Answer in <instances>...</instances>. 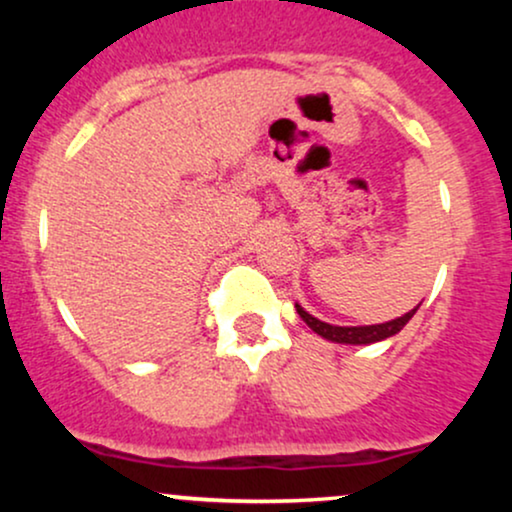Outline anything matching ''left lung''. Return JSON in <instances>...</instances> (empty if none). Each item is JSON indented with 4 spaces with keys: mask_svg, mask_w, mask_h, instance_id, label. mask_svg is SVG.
I'll list each match as a JSON object with an SVG mask.
<instances>
[{
    "mask_svg": "<svg viewBox=\"0 0 512 512\" xmlns=\"http://www.w3.org/2000/svg\"><path fill=\"white\" fill-rule=\"evenodd\" d=\"M419 305H416L414 310H409V313H404L402 317H395V320L383 322V325H363V327L330 325V322H322L310 313H305V310L298 303H296V310H298V315H301V320L305 322V325L310 327V330L320 334V337L330 339V342H337V344H375V342H383V339H387V337H395V334L402 330L404 325H407L411 317H414L416 310H419Z\"/></svg>",
    "mask_w": 512,
    "mask_h": 512,
    "instance_id": "left-lung-1",
    "label": "left lung"
}]
</instances>
